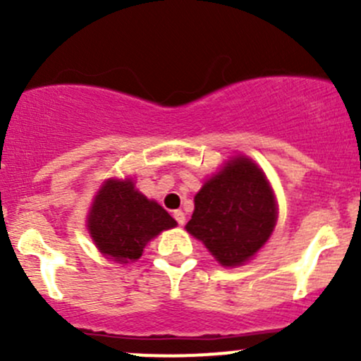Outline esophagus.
I'll return each instance as SVG.
<instances>
[{
	"label": "esophagus",
	"instance_id": "obj_1",
	"mask_svg": "<svg viewBox=\"0 0 361 361\" xmlns=\"http://www.w3.org/2000/svg\"><path fill=\"white\" fill-rule=\"evenodd\" d=\"M173 216H174V220L178 221V225H183L185 224V213H183V211H180V209L174 211Z\"/></svg>",
	"mask_w": 361,
	"mask_h": 361
}]
</instances>
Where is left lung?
<instances>
[{
	"label": "left lung",
	"mask_w": 361,
	"mask_h": 361,
	"mask_svg": "<svg viewBox=\"0 0 361 361\" xmlns=\"http://www.w3.org/2000/svg\"><path fill=\"white\" fill-rule=\"evenodd\" d=\"M187 231L225 267L250 260L276 225L274 195L264 173L238 157L204 183L195 195Z\"/></svg>",
	"instance_id": "obj_1"
}]
</instances>
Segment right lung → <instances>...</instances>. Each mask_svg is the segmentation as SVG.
Segmentation results:
<instances>
[{"label":"right lung","mask_w":361,"mask_h":361,"mask_svg":"<svg viewBox=\"0 0 361 361\" xmlns=\"http://www.w3.org/2000/svg\"><path fill=\"white\" fill-rule=\"evenodd\" d=\"M174 225L162 206L134 190L133 181L110 180L97 192L87 227L101 253L129 264L141 257L152 238Z\"/></svg>","instance_id":"right-lung-1"}]
</instances>
